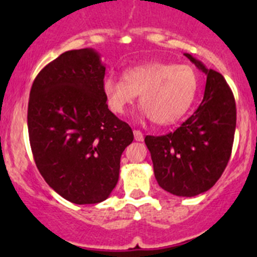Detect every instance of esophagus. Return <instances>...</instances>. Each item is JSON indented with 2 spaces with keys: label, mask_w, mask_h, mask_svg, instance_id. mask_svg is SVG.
<instances>
[{
  "label": "esophagus",
  "mask_w": 257,
  "mask_h": 257,
  "mask_svg": "<svg viewBox=\"0 0 257 257\" xmlns=\"http://www.w3.org/2000/svg\"><path fill=\"white\" fill-rule=\"evenodd\" d=\"M134 139H136L137 142H143L144 139L143 133H142L141 131H134Z\"/></svg>",
  "instance_id": "esophagus-1"
}]
</instances>
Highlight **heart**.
Listing matches in <instances>:
<instances>
[{
    "instance_id": "obj_1",
    "label": "heart",
    "mask_w": 257,
    "mask_h": 257,
    "mask_svg": "<svg viewBox=\"0 0 257 257\" xmlns=\"http://www.w3.org/2000/svg\"><path fill=\"white\" fill-rule=\"evenodd\" d=\"M198 77L186 64L162 62L133 67L123 73V80L105 77L102 92L108 108L116 115L126 112L139 94L142 115H149L158 125L177 121L195 98Z\"/></svg>"
}]
</instances>
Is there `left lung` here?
<instances>
[{
	"instance_id": "left-lung-1",
	"label": "left lung",
	"mask_w": 257,
	"mask_h": 257,
	"mask_svg": "<svg viewBox=\"0 0 257 257\" xmlns=\"http://www.w3.org/2000/svg\"><path fill=\"white\" fill-rule=\"evenodd\" d=\"M206 74L203 102L175 132L145 137L158 184L168 193L191 198L208 191L224 173L234 143L236 105L226 80L191 54Z\"/></svg>"
}]
</instances>
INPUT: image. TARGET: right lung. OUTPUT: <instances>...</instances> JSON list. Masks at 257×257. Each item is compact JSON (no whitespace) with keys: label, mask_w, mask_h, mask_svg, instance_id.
<instances>
[{"label":"right lung","mask_w":257,"mask_h":257,"mask_svg":"<svg viewBox=\"0 0 257 257\" xmlns=\"http://www.w3.org/2000/svg\"><path fill=\"white\" fill-rule=\"evenodd\" d=\"M105 66L93 48L67 51L33 82L27 124L36 165L46 183L73 204L104 201L119 179L132 128L108 109Z\"/></svg>","instance_id":"obj_1"}]
</instances>
